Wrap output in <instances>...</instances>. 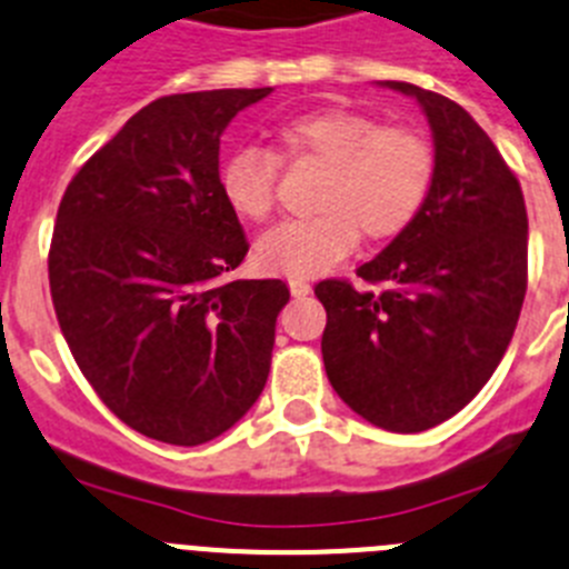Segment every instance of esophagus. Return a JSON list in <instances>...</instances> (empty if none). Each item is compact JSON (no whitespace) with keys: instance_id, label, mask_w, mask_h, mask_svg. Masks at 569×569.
Here are the masks:
<instances>
[{"instance_id":"34e87169","label":"esophagus","mask_w":569,"mask_h":569,"mask_svg":"<svg viewBox=\"0 0 569 569\" xmlns=\"http://www.w3.org/2000/svg\"><path fill=\"white\" fill-rule=\"evenodd\" d=\"M289 289H291V295H295V297H306L311 291V283H309V280H303V278H291Z\"/></svg>"}]
</instances>
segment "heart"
Returning <instances> with one entry per match:
<instances>
[{
	"mask_svg": "<svg viewBox=\"0 0 569 569\" xmlns=\"http://www.w3.org/2000/svg\"><path fill=\"white\" fill-rule=\"evenodd\" d=\"M280 161L322 167L317 214L269 229L254 247V263L269 274L311 278L340 263L368 240L406 232L428 201L437 176L431 141L413 127H382L346 107L303 112L274 130ZM278 158L260 147L229 152L218 170L223 201L243 221H266L274 209Z\"/></svg>",
	"mask_w": 569,
	"mask_h": 569,
	"instance_id": "b5f03b06",
	"label": "heart"
}]
</instances>
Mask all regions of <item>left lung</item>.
Returning a JSON list of instances; mask_svg holds the SVG:
<instances>
[{"instance_id":"obj_1","label":"left lung","mask_w":569,"mask_h":569,"mask_svg":"<svg viewBox=\"0 0 569 569\" xmlns=\"http://www.w3.org/2000/svg\"><path fill=\"white\" fill-rule=\"evenodd\" d=\"M431 124L437 176L411 227L357 269L382 291L320 280L322 362L355 413L419 433L462 411L501 362L527 291V209L488 132L457 101L408 81Z\"/></svg>"}]
</instances>
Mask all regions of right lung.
Segmentation results:
<instances>
[{
  "mask_svg": "<svg viewBox=\"0 0 569 569\" xmlns=\"http://www.w3.org/2000/svg\"><path fill=\"white\" fill-rule=\"evenodd\" d=\"M272 87L163 96L76 172L56 214L53 309L87 382L132 431L203 445L260 397L283 280H232L249 243L218 189L229 121Z\"/></svg>",
  "mask_w": 569,
  "mask_h": 569,
  "instance_id": "obj_1",
  "label": "right lung"
}]
</instances>
